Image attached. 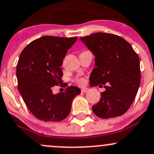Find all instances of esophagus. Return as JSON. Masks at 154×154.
Returning a JSON list of instances; mask_svg holds the SVG:
<instances>
[{"instance_id":"esophagus-1","label":"esophagus","mask_w":154,"mask_h":154,"mask_svg":"<svg viewBox=\"0 0 154 154\" xmlns=\"http://www.w3.org/2000/svg\"><path fill=\"white\" fill-rule=\"evenodd\" d=\"M88 91H89V90H88V88H82V89L81 90V92L83 93H86V92H88Z\"/></svg>"}]
</instances>
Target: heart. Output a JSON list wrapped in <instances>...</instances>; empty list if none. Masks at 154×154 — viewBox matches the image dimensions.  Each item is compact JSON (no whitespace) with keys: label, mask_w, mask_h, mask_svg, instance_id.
I'll return each mask as SVG.
<instances>
[{"label":"heart","mask_w":154,"mask_h":154,"mask_svg":"<svg viewBox=\"0 0 154 154\" xmlns=\"http://www.w3.org/2000/svg\"><path fill=\"white\" fill-rule=\"evenodd\" d=\"M79 82L80 83V84H83V83L85 82V79H82V78L79 79Z\"/></svg>","instance_id":"heart-1"}]
</instances>
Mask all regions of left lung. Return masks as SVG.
I'll use <instances>...</instances> for the list:
<instances>
[{
    "label": "left lung",
    "instance_id": "obj_1",
    "mask_svg": "<svg viewBox=\"0 0 154 154\" xmlns=\"http://www.w3.org/2000/svg\"><path fill=\"white\" fill-rule=\"evenodd\" d=\"M80 40L95 56L91 85H104L106 88L98 103L92 106L93 111L103 119L123 115L135 98L140 83L138 56L128 41L111 33H93Z\"/></svg>",
    "mask_w": 154,
    "mask_h": 154
}]
</instances>
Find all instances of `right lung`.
Listing matches in <instances>:
<instances>
[{
  "mask_svg": "<svg viewBox=\"0 0 154 154\" xmlns=\"http://www.w3.org/2000/svg\"><path fill=\"white\" fill-rule=\"evenodd\" d=\"M77 40L43 36L33 40L21 53L17 66L18 89L26 107L37 119L59 122L67 117L79 88L69 86L54 94L52 88L63 85L61 66L66 54Z\"/></svg>",
  "mask_w": 154,
  "mask_h": 154,
  "instance_id": "1",
  "label": "right lung"
}]
</instances>
